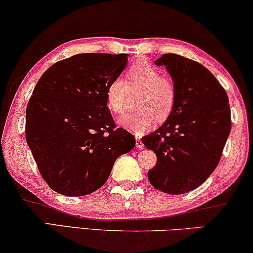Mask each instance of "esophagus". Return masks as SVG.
Segmentation results:
<instances>
[{
	"label": "esophagus",
	"instance_id": "obj_1",
	"mask_svg": "<svg viewBox=\"0 0 253 253\" xmlns=\"http://www.w3.org/2000/svg\"><path fill=\"white\" fill-rule=\"evenodd\" d=\"M135 144H136V148H137V149H143V148H144L143 142H142L141 138L137 137V136H136V143H135Z\"/></svg>",
	"mask_w": 253,
	"mask_h": 253
}]
</instances>
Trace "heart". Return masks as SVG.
Wrapping results in <instances>:
<instances>
[{"instance_id": "obj_1", "label": "heart", "mask_w": 253, "mask_h": 253, "mask_svg": "<svg viewBox=\"0 0 253 253\" xmlns=\"http://www.w3.org/2000/svg\"><path fill=\"white\" fill-rule=\"evenodd\" d=\"M126 74L127 81L116 78L108 84L105 103L110 111L120 115L126 109L128 87L142 88L137 102L140 109L120 118L124 127L140 136L150 130L157 119L165 120L172 113L176 102V87L169 78L163 77L161 71L148 62L134 64Z\"/></svg>"}]
</instances>
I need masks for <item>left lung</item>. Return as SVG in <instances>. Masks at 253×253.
<instances>
[{
    "label": "left lung",
    "instance_id": "obj_1",
    "mask_svg": "<svg viewBox=\"0 0 253 253\" xmlns=\"http://www.w3.org/2000/svg\"><path fill=\"white\" fill-rule=\"evenodd\" d=\"M155 64L166 66L176 102L166 122L142 137L157 156L148 177L163 193H189L206 181L221 158L232 129L228 96L215 77L193 59L165 54Z\"/></svg>",
    "mask_w": 253,
    "mask_h": 253
}]
</instances>
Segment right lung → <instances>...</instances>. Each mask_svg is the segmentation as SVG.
<instances>
[{
    "label": "right lung",
    "instance_id": "add662e5",
    "mask_svg": "<svg viewBox=\"0 0 253 253\" xmlns=\"http://www.w3.org/2000/svg\"><path fill=\"white\" fill-rule=\"evenodd\" d=\"M126 54H78L42 74L26 108V142L48 186L84 196L106 182L116 159L135 147L105 103Z\"/></svg>",
    "mask_w": 253,
    "mask_h": 253
}]
</instances>
